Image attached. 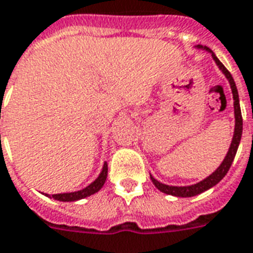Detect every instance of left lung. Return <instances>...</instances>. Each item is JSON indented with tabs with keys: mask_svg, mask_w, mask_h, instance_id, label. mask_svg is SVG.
I'll list each match as a JSON object with an SVG mask.
<instances>
[{
	"mask_svg": "<svg viewBox=\"0 0 253 253\" xmlns=\"http://www.w3.org/2000/svg\"><path fill=\"white\" fill-rule=\"evenodd\" d=\"M197 49H204L209 52L212 55V59L214 60V63L218 67V69L221 71L224 76L226 78V80L229 82V85H231L232 95H233V111H235V130H233V136H232L231 145H229V149H228V153L224 157V160L220 164V166L217 168L212 174H209L207 178H204L203 181H200L197 184L188 185V186H174V185H166L162 184L160 181L153 177L150 174V178L153 181V184L155 185V188L161 190L162 193L170 194V196H174V197H193V196H197V194H201L204 192H207L208 189L216 186L220 181H221L225 174L228 173V170L231 168L232 162L235 160V155L237 153V149H239V145H240L241 141V134H243V118H241V110H240V100H239V92H237L236 83L232 78V75L229 74V71L222 65V63L220 60L217 59L216 55L213 53L212 49H209L208 46L205 45H196Z\"/></svg>",
	"mask_w": 253,
	"mask_h": 253,
	"instance_id": "1",
	"label": "left lung"
}]
</instances>
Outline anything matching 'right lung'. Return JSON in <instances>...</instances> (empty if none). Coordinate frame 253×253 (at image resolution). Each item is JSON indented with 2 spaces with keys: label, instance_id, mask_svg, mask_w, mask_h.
<instances>
[{
  "label": "right lung",
  "instance_id": "add662e5",
  "mask_svg": "<svg viewBox=\"0 0 253 253\" xmlns=\"http://www.w3.org/2000/svg\"><path fill=\"white\" fill-rule=\"evenodd\" d=\"M107 173H108V166L107 162H104L102 168V171L98 175V178L92 181L88 186H85L82 190H78V192H71V193H57L52 194V198L53 200H57V201H63V203H71V201H78V200H82V198L89 197L92 194L98 193L99 190L103 188V185L107 179ZM46 197H50L49 194L45 193Z\"/></svg>",
  "mask_w": 253,
  "mask_h": 253
}]
</instances>
